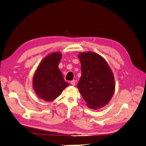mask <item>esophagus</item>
Masks as SVG:
<instances>
[{"label":"esophagus","mask_w":146,"mask_h":146,"mask_svg":"<svg viewBox=\"0 0 146 146\" xmlns=\"http://www.w3.org/2000/svg\"><path fill=\"white\" fill-rule=\"evenodd\" d=\"M70 83L72 84L73 86H74V85H75L76 81H75V80H72V81H70Z\"/></svg>","instance_id":"obj_1"}]
</instances>
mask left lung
<instances>
[{"label":"left lung","mask_w":146,"mask_h":146,"mask_svg":"<svg viewBox=\"0 0 146 146\" xmlns=\"http://www.w3.org/2000/svg\"><path fill=\"white\" fill-rule=\"evenodd\" d=\"M81 76L78 88L90 108L97 110L107 104L113 96L115 82L113 73L102 56L93 52L81 53Z\"/></svg>","instance_id":"left-lung-1"}]
</instances>
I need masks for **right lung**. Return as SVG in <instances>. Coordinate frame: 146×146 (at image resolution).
<instances>
[{"instance_id":"obj_1","label":"right lung","mask_w":146,"mask_h":146,"mask_svg":"<svg viewBox=\"0 0 146 146\" xmlns=\"http://www.w3.org/2000/svg\"><path fill=\"white\" fill-rule=\"evenodd\" d=\"M62 54L53 53L40 63L33 78V88L41 99L52 101L58 96L69 84L64 80L58 69Z\"/></svg>"}]
</instances>
